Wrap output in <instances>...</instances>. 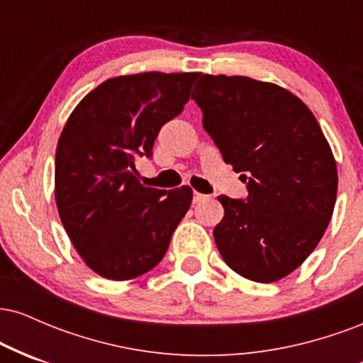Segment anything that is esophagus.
I'll return each instance as SVG.
<instances>
[{"label":"esophagus","instance_id":"esophagus-1","mask_svg":"<svg viewBox=\"0 0 363 363\" xmlns=\"http://www.w3.org/2000/svg\"><path fill=\"white\" fill-rule=\"evenodd\" d=\"M208 196L206 194H201V193H198V191H194V196H193V203H201L203 199H206Z\"/></svg>","mask_w":363,"mask_h":363}]
</instances>
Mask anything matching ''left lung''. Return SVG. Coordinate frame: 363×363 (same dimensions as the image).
Wrapping results in <instances>:
<instances>
[{
  "instance_id": "obj_1",
  "label": "left lung",
  "mask_w": 363,
  "mask_h": 363,
  "mask_svg": "<svg viewBox=\"0 0 363 363\" xmlns=\"http://www.w3.org/2000/svg\"><path fill=\"white\" fill-rule=\"evenodd\" d=\"M193 99L249 191L245 199L218 196L216 247L240 277L281 280L314 251L335 210L338 170L323 129L291 91L249 77L203 74Z\"/></svg>"
}]
</instances>
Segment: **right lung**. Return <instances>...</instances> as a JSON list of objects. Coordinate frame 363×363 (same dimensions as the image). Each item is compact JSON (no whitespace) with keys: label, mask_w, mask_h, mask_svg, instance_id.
Returning a JSON list of instances; mask_svg holds the SVG:
<instances>
[{"label":"right lung","mask_w":363,"mask_h":363,"mask_svg":"<svg viewBox=\"0 0 363 363\" xmlns=\"http://www.w3.org/2000/svg\"><path fill=\"white\" fill-rule=\"evenodd\" d=\"M199 73L109 78L74 107L56 148L54 196L77 252L107 280L155 268L193 201L189 186L145 187L136 157H152L160 128L189 101Z\"/></svg>","instance_id":"right-lung-1"}]
</instances>
